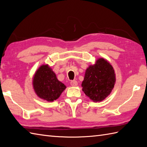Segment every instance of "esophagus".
Wrapping results in <instances>:
<instances>
[{
	"label": "esophagus",
	"instance_id": "obj_1",
	"mask_svg": "<svg viewBox=\"0 0 147 147\" xmlns=\"http://www.w3.org/2000/svg\"><path fill=\"white\" fill-rule=\"evenodd\" d=\"M70 83H71V85L72 86H76L78 85V82H77V81H76V80L71 81Z\"/></svg>",
	"mask_w": 147,
	"mask_h": 147
}]
</instances>
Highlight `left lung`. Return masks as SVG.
Wrapping results in <instances>:
<instances>
[{
    "mask_svg": "<svg viewBox=\"0 0 147 147\" xmlns=\"http://www.w3.org/2000/svg\"><path fill=\"white\" fill-rule=\"evenodd\" d=\"M115 76L112 65L104 59H98L85 72L82 86L83 91L94 102H100L110 94L114 86Z\"/></svg>",
    "mask_w": 147,
    "mask_h": 147,
    "instance_id": "1",
    "label": "left lung"
}]
</instances>
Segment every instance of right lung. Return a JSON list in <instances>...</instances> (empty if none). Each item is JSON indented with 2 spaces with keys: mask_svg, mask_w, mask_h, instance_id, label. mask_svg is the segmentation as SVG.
<instances>
[{
  "mask_svg": "<svg viewBox=\"0 0 147 147\" xmlns=\"http://www.w3.org/2000/svg\"><path fill=\"white\" fill-rule=\"evenodd\" d=\"M33 88L40 98L52 102L60 96L65 86L57 80L48 65L40 66L33 77Z\"/></svg>",
  "mask_w": 147,
  "mask_h": 147,
  "instance_id": "obj_1",
  "label": "right lung"
}]
</instances>
